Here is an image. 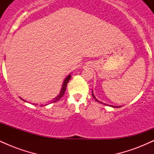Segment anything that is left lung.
<instances>
[{
	"label": "left lung",
	"mask_w": 154,
	"mask_h": 154,
	"mask_svg": "<svg viewBox=\"0 0 154 154\" xmlns=\"http://www.w3.org/2000/svg\"><path fill=\"white\" fill-rule=\"evenodd\" d=\"M92 95H93V98H94V99H95V100H97V101H98V102H100V103H102V102L99 101V100H98V99H97L96 98H95L94 94H93V91H92ZM104 104H105V105H107V104H106V103H104ZM107 106H111V107H113V108H119V107H121V106H112V105H107Z\"/></svg>",
	"instance_id": "obj_1"
}]
</instances>
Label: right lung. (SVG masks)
I'll list each match as a JSON object with an SVG mask.
<instances>
[{
	"instance_id": "obj_1",
	"label": "right lung",
	"mask_w": 154,
	"mask_h": 154,
	"mask_svg": "<svg viewBox=\"0 0 154 154\" xmlns=\"http://www.w3.org/2000/svg\"><path fill=\"white\" fill-rule=\"evenodd\" d=\"M71 74H70V75H69L68 76H67V77H66V78H65V79H64V81H63V85H62V87H61V91H60V93H59V94L57 95V96L56 97V98H54V99H53L52 100H51V101L50 102V103H54V102H56V101H57V100H59V99H61V97L63 96V94H64V93H65V91H66V85H67V83H68V82L69 81V79H70V78H71ZM22 100H24V99H22V98H20ZM24 101H26V100H24ZM33 104H35V103H33ZM49 104V103H46V104H45V105H44V104H40V106H47V105H48ZM37 105H38V104H37ZM36 105V106H37Z\"/></svg>"
}]
</instances>
